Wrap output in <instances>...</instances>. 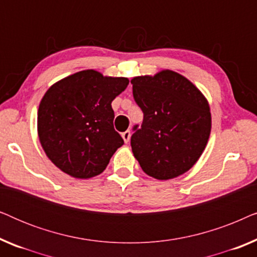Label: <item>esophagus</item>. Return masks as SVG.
I'll use <instances>...</instances> for the list:
<instances>
[{
	"label": "esophagus",
	"mask_w": 257,
	"mask_h": 257,
	"mask_svg": "<svg viewBox=\"0 0 257 257\" xmlns=\"http://www.w3.org/2000/svg\"><path fill=\"white\" fill-rule=\"evenodd\" d=\"M121 137H122V139H124L125 143H128L130 139H131V131H128V130H127V131L122 132Z\"/></svg>",
	"instance_id": "34e87169"
}]
</instances>
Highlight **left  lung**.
<instances>
[{"mask_svg": "<svg viewBox=\"0 0 257 257\" xmlns=\"http://www.w3.org/2000/svg\"><path fill=\"white\" fill-rule=\"evenodd\" d=\"M144 112L131 137L133 156L147 175L168 180L194 166L208 143L212 115L201 91L180 73L161 70L131 79Z\"/></svg>", "mask_w": 257, "mask_h": 257, "instance_id": "8db88e82", "label": "left lung"}]
</instances>
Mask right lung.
I'll return each instance as SVG.
<instances>
[{"mask_svg": "<svg viewBox=\"0 0 257 257\" xmlns=\"http://www.w3.org/2000/svg\"><path fill=\"white\" fill-rule=\"evenodd\" d=\"M128 85L125 77L83 70L56 82L42 98L37 133L47 157L70 177L100 174L124 140L113 127L111 103Z\"/></svg>", "mask_w": 257, "mask_h": 257, "instance_id": "add662e5", "label": "right lung"}]
</instances>
